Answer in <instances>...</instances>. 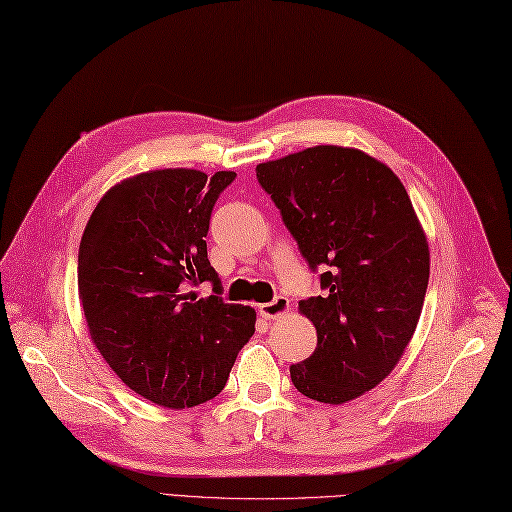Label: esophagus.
Segmentation results:
<instances>
[{
    "label": "esophagus",
    "mask_w": 512,
    "mask_h": 512,
    "mask_svg": "<svg viewBox=\"0 0 512 512\" xmlns=\"http://www.w3.org/2000/svg\"><path fill=\"white\" fill-rule=\"evenodd\" d=\"M290 309V300H287L285 296H274L270 303H264V305H259V313H261V318H266V320H274V318H279V316H283V313Z\"/></svg>",
    "instance_id": "obj_1"
}]
</instances>
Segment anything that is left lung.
Segmentation results:
<instances>
[{
  "label": "left lung",
  "instance_id": "1",
  "mask_svg": "<svg viewBox=\"0 0 512 512\" xmlns=\"http://www.w3.org/2000/svg\"><path fill=\"white\" fill-rule=\"evenodd\" d=\"M322 296L300 300L313 355L290 368L303 396L342 404L396 368L422 313L430 253L393 170L357 149L311 147L255 168Z\"/></svg>",
  "mask_w": 512,
  "mask_h": 512
}]
</instances>
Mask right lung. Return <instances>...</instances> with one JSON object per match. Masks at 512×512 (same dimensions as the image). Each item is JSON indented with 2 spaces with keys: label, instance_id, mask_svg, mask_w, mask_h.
Returning a JSON list of instances; mask_svg holds the SVG:
<instances>
[{
  "label": "right lung",
  "instance_id": "obj_1",
  "mask_svg": "<svg viewBox=\"0 0 512 512\" xmlns=\"http://www.w3.org/2000/svg\"><path fill=\"white\" fill-rule=\"evenodd\" d=\"M231 170L164 168L116 183L97 203L77 255V287L101 357L138 396L190 409L225 387L255 333V311L222 300L207 231ZM213 283V296L191 287Z\"/></svg>",
  "mask_w": 512,
  "mask_h": 512
}]
</instances>
